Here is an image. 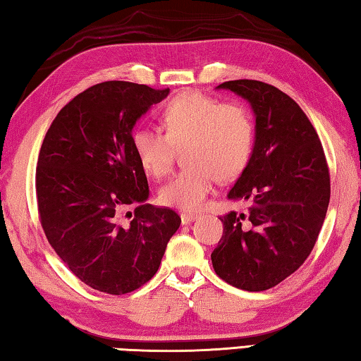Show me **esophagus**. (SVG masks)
Returning a JSON list of instances; mask_svg holds the SVG:
<instances>
[{
    "instance_id": "esophagus-1",
    "label": "esophagus",
    "mask_w": 361,
    "mask_h": 361,
    "mask_svg": "<svg viewBox=\"0 0 361 361\" xmlns=\"http://www.w3.org/2000/svg\"><path fill=\"white\" fill-rule=\"evenodd\" d=\"M196 219H198V215H193V214H180L182 224H188V223L195 221Z\"/></svg>"
}]
</instances>
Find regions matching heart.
Returning a JSON list of instances; mask_svg holds the SVG:
<instances>
[{
	"mask_svg": "<svg viewBox=\"0 0 361 361\" xmlns=\"http://www.w3.org/2000/svg\"><path fill=\"white\" fill-rule=\"evenodd\" d=\"M165 132L147 126L133 130L132 146L145 171L160 179L183 151L185 168L160 188L163 204L198 210L216 180H233L253 155V114L240 102H226L200 91L169 100L161 111Z\"/></svg>",
	"mask_w": 361,
	"mask_h": 361,
	"instance_id": "obj_1",
	"label": "heart"
}]
</instances>
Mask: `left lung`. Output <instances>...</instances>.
<instances>
[{
  "label": "left lung",
  "instance_id": "obj_1",
  "mask_svg": "<svg viewBox=\"0 0 361 361\" xmlns=\"http://www.w3.org/2000/svg\"><path fill=\"white\" fill-rule=\"evenodd\" d=\"M219 87L250 102L256 140L228 193L248 212L220 216L223 235L210 257L221 280L259 292L286 280L314 248L330 201L329 165L316 128L288 94L257 80Z\"/></svg>",
  "mask_w": 361,
  "mask_h": 361
}]
</instances>
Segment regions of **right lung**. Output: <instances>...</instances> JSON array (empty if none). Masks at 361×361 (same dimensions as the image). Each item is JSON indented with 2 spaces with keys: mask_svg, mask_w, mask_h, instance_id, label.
Instances as JSON below:
<instances>
[{
  "mask_svg": "<svg viewBox=\"0 0 361 361\" xmlns=\"http://www.w3.org/2000/svg\"><path fill=\"white\" fill-rule=\"evenodd\" d=\"M168 92L118 80L94 85L61 108L40 146L36 196L47 240L80 281L105 294L151 280L180 226L173 209L145 204L147 178L132 146L135 122Z\"/></svg>",
  "mask_w": 361,
  "mask_h": 361,
  "instance_id": "right-lung-1",
  "label": "right lung"
}]
</instances>
